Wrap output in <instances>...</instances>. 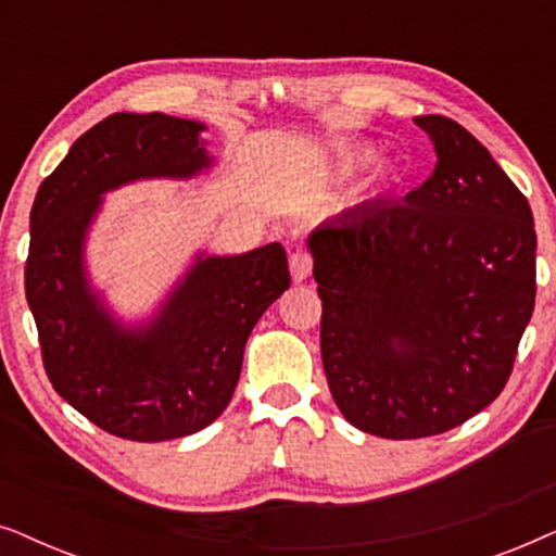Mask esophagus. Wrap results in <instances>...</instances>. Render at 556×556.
<instances>
[{
  "label": "esophagus",
  "instance_id": "34e87169",
  "mask_svg": "<svg viewBox=\"0 0 556 556\" xmlns=\"http://www.w3.org/2000/svg\"><path fill=\"white\" fill-rule=\"evenodd\" d=\"M288 265H291V278L295 283H301V280H306L311 276V270H314V255H311L308 250H293L291 257H288Z\"/></svg>",
  "mask_w": 556,
  "mask_h": 556
}]
</instances>
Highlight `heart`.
I'll return each instance as SVG.
<instances>
[{"label":"heart","mask_w":556,"mask_h":556,"mask_svg":"<svg viewBox=\"0 0 556 556\" xmlns=\"http://www.w3.org/2000/svg\"><path fill=\"white\" fill-rule=\"evenodd\" d=\"M369 162H371V149H367V147H352V149H346L344 154L339 156V172L341 174L359 172L362 166H367Z\"/></svg>","instance_id":"b5f03b06"}]
</instances>
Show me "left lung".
<instances>
[{"label": "left lung", "mask_w": 556, "mask_h": 556, "mask_svg": "<svg viewBox=\"0 0 556 556\" xmlns=\"http://www.w3.org/2000/svg\"><path fill=\"white\" fill-rule=\"evenodd\" d=\"M415 124L438 154L425 185L308 238L333 402L354 428L390 440L440 435L489 407L536 299L527 197L453 118Z\"/></svg>", "instance_id": "1"}]
</instances>
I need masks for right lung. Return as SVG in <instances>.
<instances>
[{
  "mask_svg": "<svg viewBox=\"0 0 556 556\" xmlns=\"http://www.w3.org/2000/svg\"><path fill=\"white\" fill-rule=\"evenodd\" d=\"M202 124L113 113L73 143L29 212L25 293L55 392L111 435L159 443L217 420L240 379L245 341L291 286L280 242L200 257L141 331L105 314L83 273V238L101 194L147 177H192L210 156Z\"/></svg>",
  "mask_w": 556,
  "mask_h": 556,
  "instance_id": "add662e5",
  "label": "right lung"
}]
</instances>
